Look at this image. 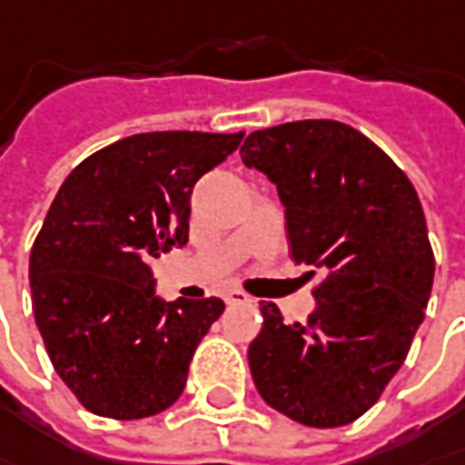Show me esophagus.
<instances>
[{
  "label": "esophagus",
  "instance_id": "1",
  "mask_svg": "<svg viewBox=\"0 0 465 465\" xmlns=\"http://www.w3.org/2000/svg\"><path fill=\"white\" fill-rule=\"evenodd\" d=\"M223 302H226L229 307H233V304H247L250 296L244 292H239V289H229V292L223 293Z\"/></svg>",
  "mask_w": 465,
  "mask_h": 465
}]
</instances>
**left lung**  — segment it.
Instances as JSON below:
<instances>
[{"mask_svg":"<svg viewBox=\"0 0 465 465\" xmlns=\"http://www.w3.org/2000/svg\"><path fill=\"white\" fill-rule=\"evenodd\" d=\"M239 153L275 184L293 260L322 272L307 322L260 304L254 385L299 424H351L401 370L432 293L419 194L370 137L333 119L257 130Z\"/></svg>","mask_w":465,"mask_h":465,"instance_id":"obj_1","label":"left lung"}]
</instances>
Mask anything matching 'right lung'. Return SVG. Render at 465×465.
Listing matches in <instances>:
<instances>
[{"label": "right lung", "instance_id": "1", "mask_svg": "<svg viewBox=\"0 0 465 465\" xmlns=\"http://www.w3.org/2000/svg\"><path fill=\"white\" fill-rule=\"evenodd\" d=\"M244 132H143L64 179L31 252L35 325L56 374L98 416L161 414L223 312L221 299L155 296L151 262L190 239L194 182Z\"/></svg>", "mask_w": 465, "mask_h": 465}]
</instances>
